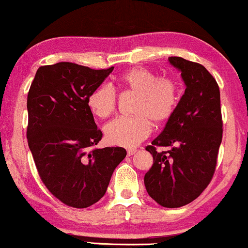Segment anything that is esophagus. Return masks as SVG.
<instances>
[{
	"instance_id": "34e87169",
	"label": "esophagus",
	"mask_w": 248,
	"mask_h": 248,
	"mask_svg": "<svg viewBox=\"0 0 248 248\" xmlns=\"http://www.w3.org/2000/svg\"><path fill=\"white\" fill-rule=\"evenodd\" d=\"M135 153H137V149H134V148L127 149V154H128V155H133V154H135Z\"/></svg>"
}]
</instances>
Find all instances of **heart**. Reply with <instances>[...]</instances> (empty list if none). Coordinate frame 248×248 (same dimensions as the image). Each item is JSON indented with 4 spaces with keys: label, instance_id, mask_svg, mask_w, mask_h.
<instances>
[{
    "label": "heart",
    "instance_id": "b5f03b06",
    "mask_svg": "<svg viewBox=\"0 0 248 248\" xmlns=\"http://www.w3.org/2000/svg\"><path fill=\"white\" fill-rule=\"evenodd\" d=\"M124 91L137 94L134 116H121L108 122L103 128L105 138L111 145L134 147L148 137L154 124H164L173 115L179 103L180 88L173 78H157L142 67L130 68L120 76ZM88 107L97 118H108L115 110L116 95L107 86H101L89 95Z\"/></svg>",
    "mask_w": 248,
    "mask_h": 248
}]
</instances>
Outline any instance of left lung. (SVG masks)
Here are the masks:
<instances>
[{
  "mask_svg": "<svg viewBox=\"0 0 248 248\" xmlns=\"http://www.w3.org/2000/svg\"><path fill=\"white\" fill-rule=\"evenodd\" d=\"M168 61L181 72L186 89L161 134L146 147L154 161L143 181L152 199L176 208L197 199L213 178L222 118L219 86L208 70L178 56ZM156 146L170 149L157 152Z\"/></svg>",
  "mask_w": 248,
  "mask_h": 248,
  "instance_id": "8db88e82",
  "label": "left lung"
}]
</instances>
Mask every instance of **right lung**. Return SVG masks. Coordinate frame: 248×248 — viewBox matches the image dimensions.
<instances>
[{
	"label": "right lung",
	"mask_w": 248,
	"mask_h": 248,
	"mask_svg": "<svg viewBox=\"0 0 248 248\" xmlns=\"http://www.w3.org/2000/svg\"><path fill=\"white\" fill-rule=\"evenodd\" d=\"M59 62L37 69L27 99V139L45 186L64 205L86 208L105 195L126 157L122 147L93 148L102 138L88 97L113 72Z\"/></svg>",
	"instance_id": "obj_1"
}]
</instances>
